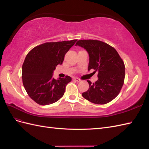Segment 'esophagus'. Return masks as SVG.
Segmentation results:
<instances>
[{
    "label": "esophagus",
    "instance_id": "obj_1",
    "mask_svg": "<svg viewBox=\"0 0 149 149\" xmlns=\"http://www.w3.org/2000/svg\"><path fill=\"white\" fill-rule=\"evenodd\" d=\"M73 80L75 81H77V82H79V81H81V79H80L79 78H76V77L74 78H73Z\"/></svg>",
    "mask_w": 149,
    "mask_h": 149
}]
</instances>
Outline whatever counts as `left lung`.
I'll return each mask as SVG.
<instances>
[{"label":"left lung","instance_id":"left-lung-1","mask_svg":"<svg viewBox=\"0 0 149 149\" xmlns=\"http://www.w3.org/2000/svg\"><path fill=\"white\" fill-rule=\"evenodd\" d=\"M87 51L88 71H98V79L82 94L86 100L97 104H105L118 95L125 78V66L118 52L104 42L95 40H81L76 43Z\"/></svg>","mask_w":149,"mask_h":149}]
</instances>
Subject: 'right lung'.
<instances>
[{
    "label": "right lung",
    "instance_id": "add662e5",
    "mask_svg": "<svg viewBox=\"0 0 149 149\" xmlns=\"http://www.w3.org/2000/svg\"><path fill=\"white\" fill-rule=\"evenodd\" d=\"M76 41L43 43L33 48L26 55L22 65V81L29 96L38 104H51L64 95L71 78L66 76L55 79L53 73Z\"/></svg>",
    "mask_w": 149,
    "mask_h": 149
}]
</instances>
